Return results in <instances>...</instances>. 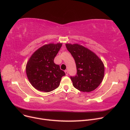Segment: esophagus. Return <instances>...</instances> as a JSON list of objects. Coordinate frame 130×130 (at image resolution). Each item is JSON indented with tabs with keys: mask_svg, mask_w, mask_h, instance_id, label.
I'll return each mask as SVG.
<instances>
[{
	"mask_svg": "<svg viewBox=\"0 0 130 130\" xmlns=\"http://www.w3.org/2000/svg\"><path fill=\"white\" fill-rule=\"evenodd\" d=\"M64 72H65V73H66V75H68V72L67 71V70H66L65 71H64Z\"/></svg>",
	"mask_w": 130,
	"mask_h": 130,
	"instance_id": "esophagus-1",
	"label": "esophagus"
}]
</instances>
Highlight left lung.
I'll list each match as a JSON object with an SVG mask.
<instances>
[{"label": "left lung", "instance_id": "1", "mask_svg": "<svg viewBox=\"0 0 130 130\" xmlns=\"http://www.w3.org/2000/svg\"><path fill=\"white\" fill-rule=\"evenodd\" d=\"M66 46L76 66V75L70 76L74 87L83 92L95 90L104 76L103 62L95 53L84 46L69 43L66 44Z\"/></svg>", "mask_w": 130, "mask_h": 130}]
</instances>
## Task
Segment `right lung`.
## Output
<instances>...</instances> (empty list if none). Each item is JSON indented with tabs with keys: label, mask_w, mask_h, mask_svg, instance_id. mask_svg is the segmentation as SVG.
<instances>
[{
	"label": "right lung",
	"mask_w": 130,
	"mask_h": 130,
	"mask_svg": "<svg viewBox=\"0 0 130 130\" xmlns=\"http://www.w3.org/2000/svg\"><path fill=\"white\" fill-rule=\"evenodd\" d=\"M62 44L50 43L38 49L31 55L26 66L27 77L33 87L49 92L57 88L65 73L54 62Z\"/></svg>",
	"instance_id": "1"
}]
</instances>
